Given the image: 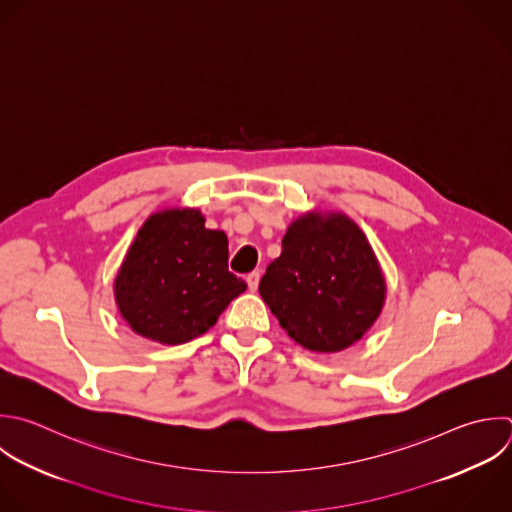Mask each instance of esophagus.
<instances>
[{"mask_svg": "<svg viewBox=\"0 0 512 512\" xmlns=\"http://www.w3.org/2000/svg\"><path fill=\"white\" fill-rule=\"evenodd\" d=\"M246 282H248L250 292H256V290H258V282H260V274H258V272H250V274L246 276Z\"/></svg>", "mask_w": 512, "mask_h": 512, "instance_id": "esophagus-1", "label": "esophagus"}]
</instances>
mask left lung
<instances>
[{"label": "left lung", "instance_id": "left-lung-1", "mask_svg": "<svg viewBox=\"0 0 512 512\" xmlns=\"http://www.w3.org/2000/svg\"><path fill=\"white\" fill-rule=\"evenodd\" d=\"M258 290L288 336L312 352H340L358 342L386 298L364 232L340 212L296 218Z\"/></svg>", "mask_w": 512, "mask_h": 512}]
</instances>
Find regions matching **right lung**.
Masks as SVG:
<instances>
[{"label": "right lung", "mask_w": 512, "mask_h": 512, "mask_svg": "<svg viewBox=\"0 0 512 512\" xmlns=\"http://www.w3.org/2000/svg\"><path fill=\"white\" fill-rule=\"evenodd\" d=\"M246 290L228 270V238L208 230L194 208L152 214L134 238L114 282L130 328L160 344H184L210 330Z\"/></svg>", "instance_id": "obj_1"}]
</instances>
